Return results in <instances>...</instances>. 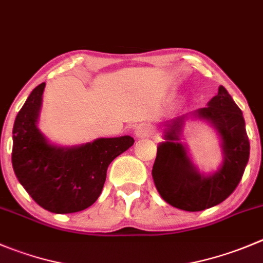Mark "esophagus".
Wrapping results in <instances>:
<instances>
[{"instance_id":"obj_1","label":"esophagus","mask_w":263,"mask_h":263,"mask_svg":"<svg viewBox=\"0 0 263 263\" xmlns=\"http://www.w3.org/2000/svg\"><path fill=\"white\" fill-rule=\"evenodd\" d=\"M135 135L137 139H144V137H149L153 135V128L150 124L141 123L135 128Z\"/></svg>"}]
</instances>
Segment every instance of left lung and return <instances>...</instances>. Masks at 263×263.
Listing matches in <instances>:
<instances>
[{
  "instance_id": "left-lung-1",
  "label": "left lung",
  "mask_w": 263,
  "mask_h": 263,
  "mask_svg": "<svg viewBox=\"0 0 263 263\" xmlns=\"http://www.w3.org/2000/svg\"><path fill=\"white\" fill-rule=\"evenodd\" d=\"M196 118L210 122L221 137L223 163L211 176L198 171L180 142L185 117L168 124L164 142L157 149L153 165V180L163 199L172 207L189 212L204 211L222 203L233 194L243 177L249 159V140L241 110L223 86L218 93L194 113Z\"/></svg>"
}]
</instances>
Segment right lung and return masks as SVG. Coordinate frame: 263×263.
Listing matches in <instances>:
<instances>
[{
	"label": "right lung",
	"instance_id": "right-lung-1",
	"mask_svg": "<svg viewBox=\"0 0 263 263\" xmlns=\"http://www.w3.org/2000/svg\"><path fill=\"white\" fill-rule=\"evenodd\" d=\"M46 83L28 96L15 118L11 162L32 199L52 213H74L98 200L109 164L134 145L131 136L98 139L81 146L51 145L37 127Z\"/></svg>",
	"mask_w": 263,
	"mask_h": 263
}]
</instances>
